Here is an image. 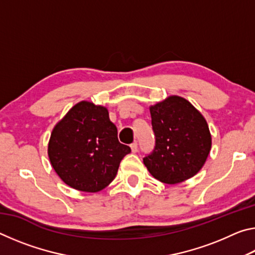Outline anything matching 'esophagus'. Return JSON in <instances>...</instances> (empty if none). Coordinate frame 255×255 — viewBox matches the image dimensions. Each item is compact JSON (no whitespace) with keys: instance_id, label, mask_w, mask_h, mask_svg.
<instances>
[{"instance_id":"obj_1","label":"esophagus","mask_w":255,"mask_h":255,"mask_svg":"<svg viewBox=\"0 0 255 255\" xmlns=\"http://www.w3.org/2000/svg\"><path fill=\"white\" fill-rule=\"evenodd\" d=\"M130 148H131V152H132V153H136V152H137L138 145H137L136 141H135V143H132V144L130 145Z\"/></svg>"}]
</instances>
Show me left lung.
Listing matches in <instances>:
<instances>
[{"label":"left lung","instance_id":"left-lung-1","mask_svg":"<svg viewBox=\"0 0 255 255\" xmlns=\"http://www.w3.org/2000/svg\"><path fill=\"white\" fill-rule=\"evenodd\" d=\"M155 147L143 158L155 179L175 184L196 175L211 148L208 124L184 98L171 96L149 107Z\"/></svg>","mask_w":255,"mask_h":255}]
</instances>
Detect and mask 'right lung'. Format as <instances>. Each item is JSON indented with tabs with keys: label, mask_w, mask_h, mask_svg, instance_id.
Masks as SVG:
<instances>
[{
	"label": "right lung",
	"mask_w": 255,
	"mask_h": 255,
	"mask_svg": "<svg viewBox=\"0 0 255 255\" xmlns=\"http://www.w3.org/2000/svg\"><path fill=\"white\" fill-rule=\"evenodd\" d=\"M106 107L81 101L51 131L48 156L57 175L71 188L98 192L116 178L130 147L120 144Z\"/></svg>",
	"instance_id": "obj_1"
}]
</instances>
